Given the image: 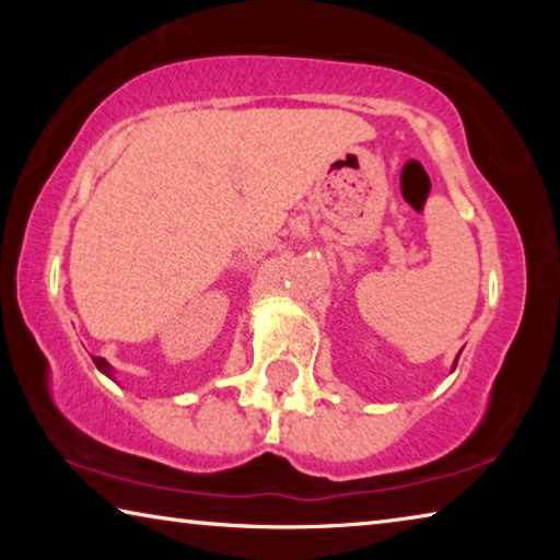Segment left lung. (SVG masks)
<instances>
[{"instance_id": "obj_1", "label": "left lung", "mask_w": 560, "mask_h": 560, "mask_svg": "<svg viewBox=\"0 0 560 560\" xmlns=\"http://www.w3.org/2000/svg\"><path fill=\"white\" fill-rule=\"evenodd\" d=\"M457 360H459V355H457ZM457 360H454V365H457ZM454 365H452V368H454Z\"/></svg>"}]
</instances>
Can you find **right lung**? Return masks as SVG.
<instances>
[{
    "label": "right lung",
    "instance_id": "right-lung-1",
    "mask_svg": "<svg viewBox=\"0 0 560 560\" xmlns=\"http://www.w3.org/2000/svg\"><path fill=\"white\" fill-rule=\"evenodd\" d=\"M93 363H96V368H98L103 375H108L110 381H116V377H113V368H110V363H108L106 358H93Z\"/></svg>",
    "mask_w": 560,
    "mask_h": 560
}]
</instances>
